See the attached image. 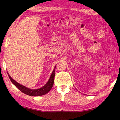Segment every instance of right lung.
<instances>
[{"label":"right lung","mask_w":120,"mask_h":120,"mask_svg":"<svg viewBox=\"0 0 120 120\" xmlns=\"http://www.w3.org/2000/svg\"><path fill=\"white\" fill-rule=\"evenodd\" d=\"M55 68L56 67L54 68L53 72L52 73V74L51 75L49 79L48 80L47 83L46 85L42 86V88L40 89H36V90H32V89H30L27 87H25V86H22L21 84L17 82L16 81H15L11 77L9 74V73H8V75L9 76V77L10 78V80L11 82L13 83V85L17 88L19 90L22 92V93L28 95L29 96H41L45 95V94L49 92L51 89L52 88L53 82H54V78H55Z\"/></svg>","instance_id":"right-lung-1"}]
</instances>
